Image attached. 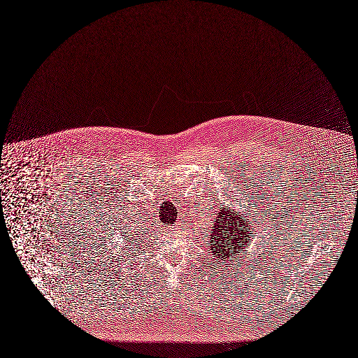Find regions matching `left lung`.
I'll return each mask as SVG.
<instances>
[{"label": "left lung", "mask_w": 358, "mask_h": 358, "mask_svg": "<svg viewBox=\"0 0 358 358\" xmlns=\"http://www.w3.org/2000/svg\"><path fill=\"white\" fill-rule=\"evenodd\" d=\"M257 221V219H255ZM250 219L243 221V217L235 210L222 209L215 219V229L210 232V252L216 259L235 258L243 245L251 243V232L254 228L248 224Z\"/></svg>", "instance_id": "8db88e82"}]
</instances>
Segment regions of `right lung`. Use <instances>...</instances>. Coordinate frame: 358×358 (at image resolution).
<instances>
[{
	"label": "right lung",
	"instance_id": "add662e5",
	"mask_svg": "<svg viewBox=\"0 0 358 358\" xmlns=\"http://www.w3.org/2000/svg\"><path fill=\"white\" fill-rule=\"evenodd\" d=\"M129 242H130V238H129Z\"/></svg>",
	"mask_w": 358,
	"mask_h": 358
}]
</instances>
